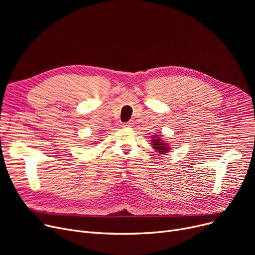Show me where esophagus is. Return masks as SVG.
<instances>
[{
    "label": "esophagus",
    "instance_id": "1",
    "mask_svg": "<svg viewBox=\"0 0 255 255\" xmlns=\"http://www.w3.org/2000/svg\"><path fill=\"white\" fill-rule=\"evenodd\" d=\"M123 127H133V123L132 122H126L123 124Z\"/></svg>",
    "mask_w": 255,
    "mask_h": 255
}]
</instances>
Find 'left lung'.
Here are the masks:
<instances>
[{
    "instance_id": "8db88e82",
    "label": "left lung",
    "mask_w": 255,
    "mask_h": 255,
    "mask_svg": "<svg viewBox=\"0 0 255 255\" xmlns=\"http://www.w3.org/2000/svg\"><path fill=\"white\" fill-rule=\"evenodd\" d=\"M152 145L155 149L156 152L160 154H166L170 148L168 146V143L164 142L163 139H161V136L160 135H152Z\"/></svg>"
}]
</instances>
